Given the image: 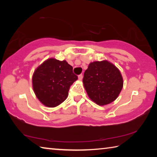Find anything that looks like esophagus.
Here are the masks:
<instances>
[{"label": "esophagus", "mask_w": 157, "mask_h": 157, "mask_svg": "<svg viewBox=\"0 0 157 157\" xmlns=\"http://www.w3.org/2000/svg\"><path fill=\"white\" fill-rule=\"evenodd\" d=\"M82 79V75L81 74V75H79L78 76V79H79V81H81Z\"/></svg>", "instance_id": "34e87169"}]
</instances>
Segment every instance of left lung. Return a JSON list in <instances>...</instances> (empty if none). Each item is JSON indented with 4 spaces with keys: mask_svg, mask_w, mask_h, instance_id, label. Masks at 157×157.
<instances>
[{
    "mask_svg": "<svg viewBox=\"0 0 157 157\" xmlns=\"http://www.w3.org/2000/svg\"><path fill=\"white\" fill-rule=\"evenodd\" d=\"M82 82L90 99L100 106L113 102L123 86L119 69L107 60L90 63Z\"/></svg>",
    "mask_w": 157,
    "mask_h": 157,
    "instance_id": "obj_1",
    "label": "left lung"
}]
</instances>
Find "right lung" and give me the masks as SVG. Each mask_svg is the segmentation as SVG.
<instances>
[{"instance_id": "obj_1", "label": "right lung", "mask_w": 157, "mask_h": 157, "mask_svg": "<svg viewBox=\"0 0 157 157\" xmlns=\"http://www.w3.org/2000/svg\"><path fill=\"white\" fill-rule=\"evenodd\" d=\"M77 79L66 60L50 58L36 68L32 81L38 100L48 107H55L67 98L70 86Z\"/></svg>"}]
</instances>
